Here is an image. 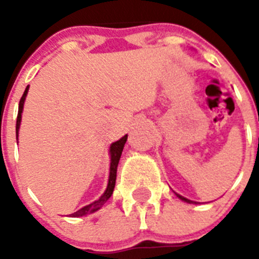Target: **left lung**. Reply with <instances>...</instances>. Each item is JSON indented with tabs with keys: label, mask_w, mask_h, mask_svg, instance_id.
<instances>
[{
	"label": "left lung",
	"mask_w": 259,
	"mask_h": 259,
	"mask_svg": "<svg viewBox=\"0 0 259 259\" xmlns=\"http://www.w3.org/2000/svg\"><path fill=\"white\" fill-rule=\"evenodd\" d=\"M177 195H178V197H179V198H180V199H182V200H184V202L189 203V204H190V203H197V202H193V200H189V199H187V198L182 197V195H179V194H177Z\"/></svg>",
	"instance_id": "obj_1"
}]
</instances>
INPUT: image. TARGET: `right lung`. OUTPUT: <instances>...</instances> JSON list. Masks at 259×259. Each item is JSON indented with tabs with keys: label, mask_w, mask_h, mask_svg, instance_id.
Wrapping results in <instances>:
<instances>
[{
	"label": "right lung",
	"mask_w": 259,
	"mask_h": 259,
	"mask_svg": "<svg viewBox=\"0 0 259 259\" xmlns=\"http://www.w3.org/2000/svg\"><path fill=\"white\" fill-rule=\"evenodd\" d=\"M28 91V86L26 88L25 93H23L22 98H21L20 104H18V114H17V120H16V138L18 137V129H20V122H21V114H22V109H23V103H25L26 95H27ZM127 135L122 137L121 139L117 140L111 144L110 146V156H111V161H110V176H109V183H108V188H106L105 193L99 198L96 202L91 203V204L86 205V207L81 208L75 213L70 214V217H82L86 215V214L94 213V211L99 210L104 204L106 203V200L111 197L113 194V190L115 188V182H116V170H117V164H119L120 156H121L122 149H124L125 143H126Z\"/></svg>",
	"instance_id": "right-lung-1"
}]
</instances>
